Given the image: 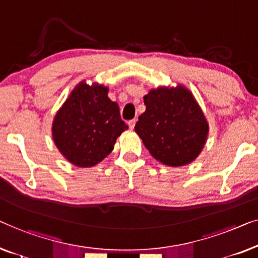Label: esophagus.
Here are the masks:
<instances>
[{
	"label": "esophagus",
	"mask_w": 258,
	"mask_h": 258,
	"mask_svg": "<svg viewBox=\"0 0 258 258\" xmlns=\"http://www.w3.org/2000/svg\"><path fill=\"white\" fill-rule=\"evenodd\" d=\"M136 122H137L136 119H132V120H130V121H128V127H130L131 130H133L134 126H136Z\"/></svg>",
	"instance_id": "1"
}]
</instances>
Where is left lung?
Returning a JSON list of instances; mask_svg holds the SVG:
<instances>
[{
  "label": "left lung",
  "mask_w": 258,
  "mask_h": 258,
  "mask_svg": "<svg viewBox=\"0 0 258 258\" xmlns=\"http://www.w3.org/2000/svg\"><path fill=\"white\" fill-rule=\"evenodd\" d=\"M144 103L146 111L134 130L152 157L172 167L194 161L205 146L209 126L189 90L161 86L151 90Z\"/></svg>",
  "instance_id": "1"
}]
</instances>
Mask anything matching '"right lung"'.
Returning <instances> with one entry per match:
<instances>
[{
    "instance_id": "right-lung-1",
    "label": "right lung",
    "mask_w": 258,
    "mask_h": 258,
    "mask_svg": "<svg viewBox=\"0 0 258 258\" xmlns=\"http://www.w3.org/2000/svg\"><path fill=\"white\" fill-rule=\"evenodd\" d=\"M104 85L81 82L72 90L52 122V138L64 158L78 167H92L113 150L117 138L128 128L118 104Z\"/></svg>"
}]
</instances>
